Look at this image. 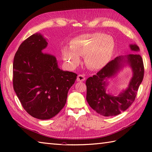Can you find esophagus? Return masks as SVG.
Here are the masks:
<instances>
[{"label": "esophagus", "mask_w": 152, "mask_h": 152, "mask_svg": "<svg viewBox=\"0 0 152 152\" xmlns=\"http://www.w3.org/2000/svg\"><path fill=\"white\" fill-rule=\"evenodd\" d=\"M85 79H86V78H85L84 75H81V74L78 75L77 78V80L78 82H83V81L85 80Z\"/></svg>", "instance_id": "obj_1"}]
</instances>
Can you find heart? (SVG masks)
Masks as SVG:
<instances>
[{
  "instance_id": "1",
  "label": "heart",
  "mask_w": 152,
  "mask_h": 152,
  "mask_svg": "<svg viewBox=\"0 0 152 152\" xmlns=\"http://www.w3.org/2000/svg\"><path fill=\"white\" fill-rule=\"evenodd\" d=\"M115 49L112 37L102 33L80 35L73 39L70 48L63 50V58L73 66L80 63V57L84 56L86 66L91 70H100L107 65Z\"/></svg>"
}]
</instances>
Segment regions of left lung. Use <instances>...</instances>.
Listing matches in <instances>:
<instances>
[{
  "mask_svg": "<svg viewBox=\"0 0 152 152\" xmlns=\"http://www.w3.org/2000/svg\"><path fill=\"white\" fill-rule=\"evenodd\" d=\"M130 48L134 51L140 50L139 47L135 44L130 45ZM125 62L130 65L133 72L128 87L117 96L107 94L105 89V80L115 75ZM143 76V61L140 54H132L117 57L108 63L96 75L87 79V102L92 108L102 115H117L125 111L134 102Z\"/></svg>",
  "mask_w": 152,
  "mask_h": 152,
  "instance_id": "8db88e82",
  "label": "left lung"
}]
</instances>
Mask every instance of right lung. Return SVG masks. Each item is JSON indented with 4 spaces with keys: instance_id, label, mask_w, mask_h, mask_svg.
<instances>
[{
    "instance_id": "add662e5",
    "label": "right lung",
    "mask_w": 152,
    "mask_h": 152,
    "mask_svg": "<svg viewBox=\"0 0 152 152\" xmlns=\"http://www.w3.org/2000/svg\"><path fill=\"white\" fill-rule=\"evenodd\" d=\"M48 42L40 34L23 42L13 61V87L26 112L46 120L64 107L77 75L58 68L56 58L44 53Z\"/></svg>"
}]
</instances>
